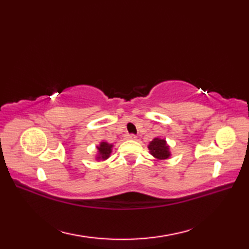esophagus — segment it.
I'll list each match as a JSON object with an SVG mask.
<instances>
[{"mask_svg": "<svg viewBox=\"0 0 249 249\" xmlns=\"http://www.w3.org/2000/svg\"><path fill=\"white\" fill-rule=\"evenodd\" d=\"M126 138L129 140H135L137 138V136L134 134H128V135H126Z\"/></svg>", "mask_w": 249, "mask_h": 249, "instance_id": "esophagus-1", "label": "esophagus"}]
</instances>
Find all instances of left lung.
Wrapping results in <instances>:
<instances>
[{"mask_svg": "<svg viewBox=\"0 0 249 249\" xmlns=\"http://www.w3.org/2000/svg\"><path fill=\"white\" fill-rule=\"evenodd\" d=\"M149 150L151 154L157 160H167L170 156V152H169V146L166 143L165 139L155 138L149 144Z\"/></svg>", "mask_w": 249, "mask_h": 249, "instance_id": "1", "label": "left lung"}]
</instances>
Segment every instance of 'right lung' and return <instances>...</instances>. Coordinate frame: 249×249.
Here are the masks:
<instances>
[{
	"label": "right lung",
	"instance_id": "obj_1",
	"mask_svg": "<svg viewBox=\"0 0 249 249\" xmlns=\"http://www.w3.org/2000/svg\"><path fill=\"white\" fill-rule=\"evenodd\" d=\"M111 149H112V144H109L107 142H102L99 146H97V150H98V157L97 160H107V158L110 156V153H111Z\"/></svg>",
	"mask_w": 249,
	"mask_h": 249
}]
</instances>
